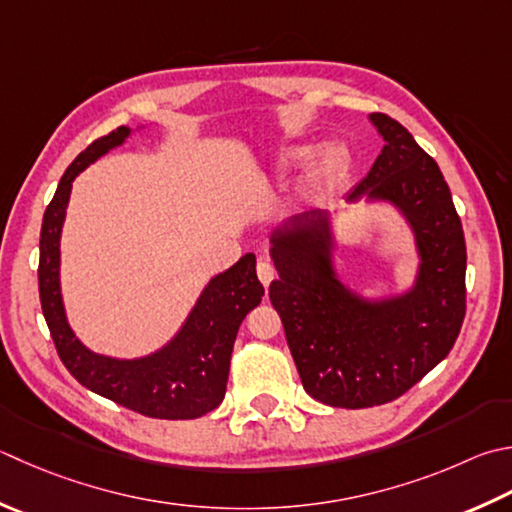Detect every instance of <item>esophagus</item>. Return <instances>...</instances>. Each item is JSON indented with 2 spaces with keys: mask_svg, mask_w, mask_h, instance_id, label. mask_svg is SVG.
Here are the masks:
<instances>
[{
  "mask_svg": "<svg viewBox=\"0 0 512 512\" xmlns=\"http://www.w3.org/2000/svg\"><path fill=\"white\" fill-rule=\"evenodd\" d=\"M275 275H277V270H275L273 262H270V259H259V262H257L259 282H262L264 286H268L275 279Z\"/></svg>",
  "mask_w": 512,
  "mask_h": 512,
  "instance_id": "esophagus-1",
  "label": "esophagus"
}]
</instances>
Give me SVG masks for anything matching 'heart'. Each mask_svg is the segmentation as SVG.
I'll list each match as a JSON object with an SVG mask.
<instances>
[{
    "mask_svg": "<svg viewBox=\"0 0 512 512\" xmlns=\"http://www.w3.org/2000/svg\"><path fill=\"white\" fill-rule=\"evenodd\" d=\"M306 155H308L306 146L286 148V150H282V153H279L277 164L282 168L297 166L299 162H304ZM344 166H346V150L342 146H337V144H330V146L319 150V155L315 157L313 177L330 179V177H335Z\"/></svg>",
    "mask_w": 512,
    "mask_h": 512,
    "instance_id": "b5f03b06",
    "label": "heart"
}]
</instances>
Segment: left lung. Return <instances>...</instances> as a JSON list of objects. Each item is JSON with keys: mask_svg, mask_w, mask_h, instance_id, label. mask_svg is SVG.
Segmentation results:
<instances>
[{"mask_svg": "<svg viewBox=\"0 0 512 512\" xmlns=\"http://www.w3.org/2000/svg\"><path fill=\"white\" fill-rule=\"evenodd\" d=\"M384 148L346 202H388L413 230V288L368 299L337 277L328 210L270 235L279 279L268 288L304 390L337 408L388 404L450 353L466 315V242L450 188L424 148L384 113L368 117Z\"/></svg>", "mask_w": 512, "mask_h": 512, "instance_id": "8db88e82", "label": "left lung"}]
</instances>
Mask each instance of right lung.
<instances>
[{
	"label": "right lung",
	"mask_w": 512,
	"mask_h": 512,
	"mask_svg": "<svg viewBox=\"0 0 512 512\" xmlns=\"http://www.w3.org/2000/svg\"><path fill=\"white\" fill-rule=\"evenodd\" d=\"M128 135L130 128L119 126L95 139L59 179L39 235V299L59 359L79 384L146 417L195 419L222 404L239 324L264 297L253 253L210 279L177 335L146 357L117 359L93 353L75 337L66 317L59 284V239L70 188L88 164L122 146Z\"/></svg>",
	"instance_id": "right-lung-1"
}]
</instances>
